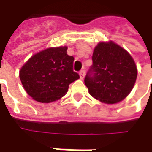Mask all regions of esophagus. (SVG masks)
I'll return each mask as SVG.
<instances>
[{"mask_svg": "<svg viewBox=\"0 0 152 152\" xmlns=\"http://www.w3.org/2000/svg\"><path fill=\"white\" fill-rule=\"evenodd\" d=\"M85 70L84 69H82V70H80V72H79V76H80V79H83L85 78Z\"/></svg>", "mask_w": 152, "mask_h": 152, "instance_id": "esophagus-1", "label": "esophagus"}]
</instances>
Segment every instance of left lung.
I'll list each match as a JSON object with an SVG mask.
<instances>
[{"instance_id": "8db88e82", "label": "left lung", "mask_w": 152, "mask_h": 152, "mask_svg": "<svg viewBox=\"0 0 152 152\" xmlns=\"http://www.w3.org/2000/svg\"><path fill=\"white\" fill-rule=\"evenodd\" d=\"M92 61L85 78L91 96L107 104L123 101L137 78V68L131 56L112 41L101 42L94 50Z\"/></svg>"}]
</instances>
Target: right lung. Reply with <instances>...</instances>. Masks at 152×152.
I'll list each match as a JSON object with an SVG mask.
<instances>
[{"label":"right lung","instance_id":"1","mask_svg":"<svg viewBox=\"0 0 152 152\" xmlns=\"http://www.w3.org/2000/svg\"><path fill=\"white\" fill-rule=\"evenodd\" d=\"M67 46H60L42 50L21 68L22 85L35 101L55 102L67 93L68 85L79 78L73 69L74 58L67 55Z\"/></svg>","mask_w":152,"mask_h":152}]
</instances>
